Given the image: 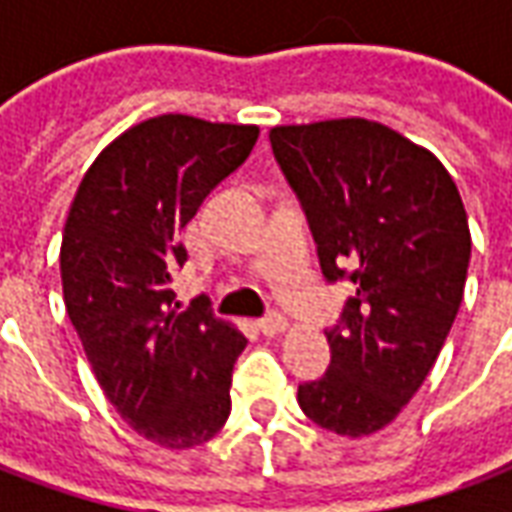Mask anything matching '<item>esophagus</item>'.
<instances>
[{
    "label": "esophagus",
    "instance_id": "1",
    "mask_svg": "<svg viewBox=\"0 0 512 512\" xmlns=\"http://www.w3.org/2000/svg\"><path fill=\"white\" fill-rule=\"evenodd\" d=\"M257 329L266 334V337H274V334L288 329V321H285V315H279V312H268L266 318L257 321Z\"/></svg>",
    "mask_w": 512,
    "mask_h": 512
}]
</instances>
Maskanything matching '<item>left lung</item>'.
Returning <instances> with one entry per match:
<instances>
[{
	"label": "left lung",
	"mask_w": 512,
	"mask_h": 512,
	"mask_svg": "<svg viewBox=\"0 0 512 512\" xmlns=\"http://www.w3.org/2000/svg\"><path fill=\"white\" fill-rule=\"evenodd\" d=\"M323 277L354 296L326 340L332 365L299 386L321 428L370 436L414 397L458 315L472 235L450 172L392 128L345 117L271 128Z\"/></svg>",
	"instance_id": "left-lung-1"
}]
</instances>
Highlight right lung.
<instances>
[{
  "instance_id": "1",
  "label": "right lung",
  "mask_w": 512,
  "mask_h": 512,
  "mask_svg": "<svg viewBox=\"0 0 512 512\" xmlns=\"http://www.w3.org/2000/svg\"><path fill=\"white\" fill-rule=\"evenodd\" d=\"M257 126L150 117L101 150L71 202L60 249L65 310L98 384L128 425L167 450L213 439L230 417L246 337L205 307L178 312L180 230L244 164Z\"/></svg>"
}]
</instances>
